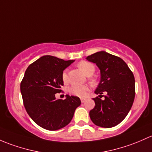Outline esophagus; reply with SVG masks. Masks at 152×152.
<instances>
[{"instance_id": "obj_1", "label": "esophagus", "mask_w": 152, "mask_h": 152, "mask_svg": "<svg viewBox=\"0 0 152 152\" xmlns=\"http://www.w3.org/2000/svg\"><path fill=\"white\" fill-rule=\"evenodd\" d=\"M80 100H81V102L82 103H83V102H85V101L86 99H85V98H80Z\"/></svg>"}]
</instances>
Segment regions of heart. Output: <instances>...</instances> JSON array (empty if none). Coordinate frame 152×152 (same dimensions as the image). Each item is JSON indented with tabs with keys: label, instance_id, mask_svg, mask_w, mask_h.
I'll use <instances>...</instances> for the list:
<instances>
[{
	"label": "heart",
	"instance_id": "b5f03b06",
	"mask_svg": "<svg viewBox=\"0 0 152 152\" xmlns=\"http://www.w3.org/2000/svg\"><path fill=\"white\" fill-rule=\"evenodd\" d=\"M77 66L87 76H90L94 74L95 72L94 66L90 62L82 61L77 64ZM62 80L64 83H68V75H67V72L64 71L62 73ZM94 80L93 79H91ZM90 87L88 85H74L71 86L69 89V92L71 95L78 96V97H85L88 95Z\"/></svg>",
	"mask_w": 152,
	"mask_h": 152
}]
</instances>
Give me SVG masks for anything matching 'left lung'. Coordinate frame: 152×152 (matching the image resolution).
Returning a JSON list of instances; mask_svg holds the SVG:
<instances>
[{
    "mask_svg": "<svg viewBox=\"0 0 152 152\" xmlns=\"http://www.w3.org/2000/svg\"><path fill=\"white\" fill-rule=\"evenodd\" d=\"M86 59L96 64L101 74L94 91L99 96L93 99L95 106L89 112L91 119L101 127L116 126L124 119L133 104L135 96L133 73L121 58L105 51L94 53ZM103 93L106 95L102 100Z\"/></svg>",
    "mask_w": 152,
    "mask_h": 152,
    "instance_id": "left-lung-1",
    "label": "left lung"
}]
</instances>
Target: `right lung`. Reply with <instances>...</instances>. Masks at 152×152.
Returning a JSON list of instances; mask_svg holds the SVG:
<instances>
[{
    "instance_id": "add662e5",
    "label": "right lung",
    "mask_w": 152,
    "mask_h": 152,
    "mask_svg": "<svg viewBox=\"0 0 152 152\" xmlns=\"http://www.w3.org/2000/svg\"><path fill=\"white\" fill-rule=\"evenodd\" d=\"M75 61H64L51 56L39 58L28 66L20 83L23 104L29 116L37 124L48 130L64 127L72 119L81 101L75 96L66 95L57 99L62 91V73Z\"/></svg>"
}]
</instances>
